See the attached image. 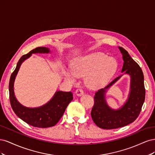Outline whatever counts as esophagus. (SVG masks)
<instances>
[{"label": "esophagus", "instance_id": "esophagus-1", "mask_svg": "<svg viewBox=\"0 0 155 155\" xmlns=\"http://www.w3.org/2000/svg\"><path fill=\"white\" fill-rule=\"evenodd\" d=\"M76 94L77 96H81L84 94V91H83V89H81V88H78V89H77L76 91Z\"/></svg>", "mask_w": 155, "mask_h": 155}]
</instances>
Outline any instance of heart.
I'll list each match as a JSON object with an SVG mask.
<instances>
[{
	"mask_svg": "<svg viewBox=\"0 0 155 155\" xmlns=\"http://www.w3.org/2000/svg\"><path fill=\"white\" fill-rule=\"evenodd\" d=\"M117 70V62L114 58L101 52H94L75 59L70 71L64 70L67 81L74 83L76 77L85 76L86 85L92 89L102 87L109 81Z\"/></svg>",
	"mask_w": 155,
	"mask_h": 155,
	"instance_id": "obj_1",
	"label": "heart"
}]
</instances>
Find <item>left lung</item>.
<instances>
[{"label":"left lung","instance_id":"8db88e82","mask_svg":"<svg viewBox=\"0 0 155 155\" xmlns=\"http://www.w3.org/2000/svg\"><path fill=\"white\" fill-rule=\"evenodd\" d=\"M118 48L123 56L124 65L121 72L130 77V92L127 100L119 109H111L107 105L105 93L121 76L116 78L104 88L100 89L94 97V104L91 110L94 122L104 129H114L129 125L138 118L143 104L145 96L143 74L141 68L122 47Z\"/></svg>","mask_w":155,"mask_h":155}]
</instances>
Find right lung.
Masks as SVG:
<instances>
[{
  "mask_svg": "<svg viewBox=\"0 0 155 155\" xmlns=\"http://www.w3.org/2000/svg\"><path fill=\"white\" fill-rule=\"evenodd\" d=\"M48 48L37 47L28 54L22 55L18 60L17 67L12 74L9 83L10 100L12 109L16 115L28 124L35 127L47 128L54 126L64 114L70 102L73 100L71 92L57 91L53 97L45 105L36 108H29L22 105L16 99L14 94V81L23 61L29 58L32 54L50 53Z\"/></svg>",
  "mask_w": 155,
  "mask_h": 155,
  "instance_id": "right-lung-1",
  "label": "right lung"
}]
</instances>
